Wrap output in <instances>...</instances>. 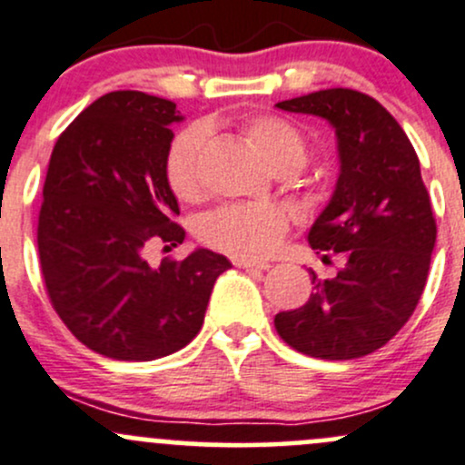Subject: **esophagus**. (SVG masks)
<instances>
[{
	"instance_id": "34e87169",
	"label": "esophagus",
	"mask_w": 465,
	"mask_h": 465,
	"mask_svg": "<svg viewBox=\"0 0 465 465\" xmlns=\"http://www.w3.org/2000/svg\"><path fill=\"white\" fill-rule=\"evenodd\" d=\"M233 265L241 267V270H270V262L262 261H245V258H236Z\"/></svg>"
}]
</instances>
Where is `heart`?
Listing matches in <instances>:
<instances>
[{"label": "heart", "mask_w": 465, "mask_h": 465, "mask_svg": "<svg viewBox=\"0 0 465 465\" xmlns=\"http://www.w3.org/2000/svg\"><path fill=\"white\" fill-rule=\"evenodd\" d=\"M241 129L247 143L272 171L278 167H294L298 171L305 164V138L292 122L276 115H252L242 120ZM204 140L207 134L203 126H189L175 135L167 149V184L175 198L184 203L198 200L203 193L200 153ZM287 229L290 218L276 204H224L200 220L198 236L207 247L233 258L256 261L270 256L281 245Z\"/></svg>", "instance_id": "b5f03b06"}]
</instances>
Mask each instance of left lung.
I'll return each mask as SVG.
<instances>
[{"mask_svg":"<svg viewBox=\"0 0 465 465\" xmlns=\"http://www.w3.org/2000/svg\"><path fill=\"white\" fill-rule=\"evenodd\" d=\"M276 106L325 117L336 129L339 183L307 241L325 262L341 256L343 267L325 281L310 270L314 294L276 314L273 327L314 359L372 354L419 305L437 241L417 151L392 114L361 91L325 89Z\"/></svg>","mask_w":465,"mask_h":465,"instance_id":"obj_1","label":"left lung"}]
</instances>
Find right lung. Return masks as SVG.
<instances>
[{
    "mask_svg": "<svg viewBox=\"0 0 465 465\" xmlns=\"http://www.w3.org/2000/svg\"><path fill=\"white\" fill-rule=\"evenodd\" d=\"M173 102L114 91L86 106L53 146L37 252L53 310L80 343L117 361H153L200 331L213 282L232 262L209 249L151 267V245L184 241L167 184Z\"/></svg>",
    "mask_w": 465,
    "mask_h": 465,
    "instance_id": "1",
    "label": "right lung"
}]
</instances>
